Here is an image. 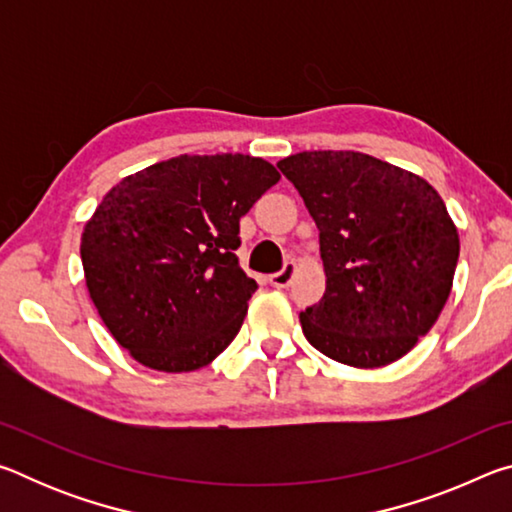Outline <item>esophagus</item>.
I'll use <instances>...</instances> for the list:
<instances>
[{"label":"esophagus","instance_id":"esophagus-1","mask_svg":"<svg viewBox=\"0 0 512 512\" xmlns=\"http://www.w3.org/2000/svg\"><path fill=\"white\" fill-rule=\"evenodd\" d=\"M293 273H296V264L287 262L282 266V271H277L268 277V282H271V287H275V289H287L293 280Z\"/></svg>","mask_w":512,"mask_h":512}]
</instances>
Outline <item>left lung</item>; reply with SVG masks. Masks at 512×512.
<instances>
[{"label":"left lung","mask_w":512,"mask_h":512,"mask_svg":"<svg viewBox=\"0 0 512 512\" xmlns=\"http://www.w3.org/2000/svg\"><path fill=\"white\" fill-rule=\"evenodd\" d=\"M320 230L327 287L300 311L325 357L354 368L402 359L452 291L458 232L427 180L357 151H302L277 162Z\"/></svg>","instance_id":"obj_1"}]
</instances>
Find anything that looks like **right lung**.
Here are the masks:
<instances>
[{"mask_svg":"<svg viewBox=\"0 0 512 512\" xmlns=\"http://www.w3.org/2000/svg\"><path fill=\"white\" fill-rule=\"evenodd\" d=\"M277 180L253 155H178L103 196L81 237L85 284L135 361L189 372L232 343L257 289L239 266V219Z\"/></svg>","mask_w":512,"mask_h":512,"instance_id":"obj_1","label":"right lung"}]
</instances>
